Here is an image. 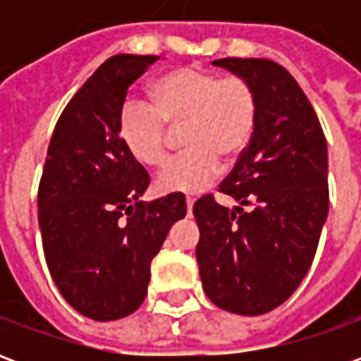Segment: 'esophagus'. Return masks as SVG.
Here are the masks:
<instances>
[{
	"label": "esophagus",
	"instance_id": "esophagus-1",
	"mask_svg": "<svg viewBox=\"0 0 361 361\" xmlns=\"http://www.w3.org/2000/svg\"><path fill=\"white\" fill-rule=\"evenodd\" d=\"M185 204H188V216H191V214H193V199H189V197H188Z\"/></svg>",
	"mask_w": 361,
	"mask_h": 361
}]
</instances>
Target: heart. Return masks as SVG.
Returning <instances> with one entry per match:
<instances>
[{"mask_svg":"<svg viewBox=\"0 0 361 361\" xmlns=\"http://www.w3.org/2000/svg\"><path fill=\"white\" fill-rule=\"evenodd\" d=\"M259 102L250 81L220 77L188 66L160 75L150 85V104L129 98L118 118V135L139 164L162 166L170 131H181L188 149L157 178L160 193H197L219 172V160L234 162L250 147L257 126Z\"/></svg>","mask_w":361,"mask_h":361,"instance_id":"obj_1","label":"heart"}]
</instances>
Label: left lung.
<instances>
[{
    "label": "left lung",
    "instance_id": "1",
    "mask_svg": "<svg viewBox=\"0 0 361 361\" xmlns=\"http://www.w3.org/2000/svg\"><path fill=\"white\" fill-rule=\"evenodd\" d=\"M212 63L251 82L259 116L250 147L219 188L238 207L230 211L211 193L193 204L199 274L214 305L263 315L294 294L315 257L329 212L326 141L284 67L259 58Z\"/></svg>",
    "mask_w": 361,
    "mask_h": 361
}]
</instances>
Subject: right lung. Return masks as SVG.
Masks as SVG:
<instances>
[{
    "mask_svg": "<svg viewBox=\"0 0 361 361\" xmlns=\"http://www.w3.org/2000/svg\"><path fill=\"white\" fill-rule=\"evenodd\" d=\"M158 59L118 54L96 69L59 116L38 185L51 279L73 310L94 321L139 310L150 261L188 212L183 193L141 201L149 173L118 135L127 89Z\"/></svg>",
    "mask_w": 361,
    "mask_h": 361,
    "instance_id": "right-lung-1",
    "label": "right lung"
}]
</instances>
